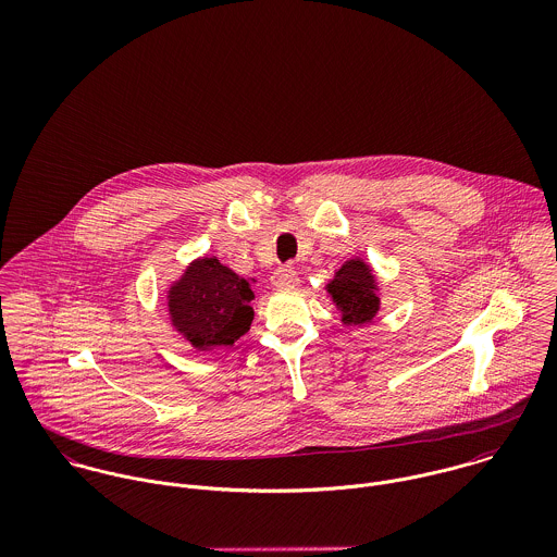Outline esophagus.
Wrapping results in <instances>:
<instances>
[{
    "mask_svg": "<svg viewBox=\"0 0 557 557\" xmlns=\"http://www.w3.org/2000/svg\"><path fill=\"white\" fill-rule=\"evenodd\" d=\"M298 283H300V278H298V274H296L294 268H281V270H276L274 276H272V285H274L276 289H292V287H296Z\"/></svg>",
    "mask_w": 557,
    "mask_h": 557,
    "instance_id": "1",
    "label": "esophagus"
}]
</instances>
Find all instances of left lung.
<instances>
[{
	"label": "left lung",
	"instance_id": "8db88e82",
	"mask_svg": "<svg viewBox=\"0 0 557 557\" xmlns=\"http://www.w3.org/2000/svg\"><path fill=\"white\" fill-rule=\"evenodd\" d=\"M325 296L341 313L343 325L371 323L382 309L377 274L362 257H351L334 270L325 285Z\"/></svg>",
	"mask_w": 557,
	"mask_h": 557
}]
</instances>
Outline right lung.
<instances>
[{
    "label": "right lung",
    "mask_w": 557,
    "mask_h": 557,
    "mask_svg": "<svg viewBox=\"0 0 557 557\" xmlns=\"http://www.w3.org/2000/svg\"><path fill=\"white\" fill-rule=\"evenodd\" d=\"M255 278H242L219 257H197L166 287L171 327L195 349L232 347L250 330Z\"/></svg>",
    "instance_id": "add662e5"
}]
</instances>
